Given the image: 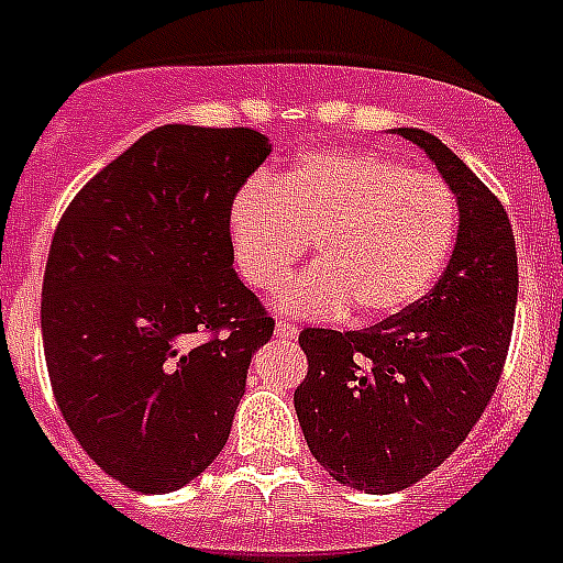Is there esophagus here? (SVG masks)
<instances>
[{"mask_svg": "<svg viewBox=\"0 0 563 563\" xmlns=\"http://www.w3.org/2000/svg\"><path fill=\"white\" fill-rule=\"evenodd\" d=\"M274 338L295 340L297 338V329L291 323H286V320H277V325H274Z\"/></svg>", "mask_w": 563, "mask_h": 563, "instance_id": "esophagus-1", "label": "esophagus"}]
</instances>
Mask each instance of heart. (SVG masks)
Listing matches in <instances>:
<instances>
[{
	"label": "heart",
	"mask_w": 563,
	"mask_h": 563,
	"mask_svg": "<svg viewBox=\"0 0 563 563\" xmlns=\"http://www.w3.org/2000/svg\"><path fill=\"white\" fill-rule=\"evenodd\" d=\"M455 231L450 186L375 151L309 154L274 186L240 188L229 209L234 260L254 289H277L314 243L318 266L277 297L295 318L346 306L357 323L395 318L432 289Z\"/></svg>",
	"instance_id": "b5f03b06"
}]
</instances>
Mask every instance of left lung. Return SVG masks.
<instances>
[{"label": "left lung", "mask_w": 563, "mask_h": 563, "mask_svg": "<svg viewBox=\"0 0 563 563\" xmlns=\"http://www.w3.org/2000/svg\"><path fill=\"white\" fill-rule=\"evenodd\" d=\"M434 163L457 202L450 266L423 300L361 332L303 329L309 375L295 412L334 481L400 493L464 443L493 398L518 303L509 217L438 136L398 129Z\"/></svg>", "instance_id": "obj_1"}]
</instances>
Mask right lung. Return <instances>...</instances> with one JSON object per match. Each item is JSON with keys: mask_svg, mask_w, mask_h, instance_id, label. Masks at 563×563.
I'll return each instance as SVG.
<instances>
[{"mask_svg": "<svg viewBox=\"0 0 563 563\" xmlns=\"http://www.w3.org/2000/svg\"><path fill=\"white\" fill-rule=\"evenodd\" d=\"M268 154L254 129L163 125L108 163L54 231L42 343L56 404L136 493L209 470L274 332L229 238L231 200Z\"/></svg>", "mask_w": 563, "mask_h": 563, "instance_id": "right-lung-1", "label": "right lung"}]
</instances>
